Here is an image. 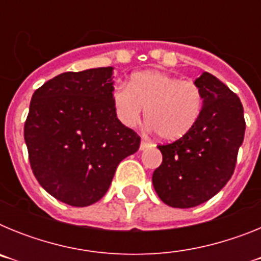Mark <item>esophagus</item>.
<instances>
[{
  "label": "esophagus",
  "instance_id": "obj_1",
  "mask_svg": "<svg viewBox=\"0 0 261 261\" xmlns=\"http://www.w3.org/2000/svg\"><path fill=\"white\" fill-rule=\"evenodd\" d=\"M151 146H153V145H151L150 142H147L146 140H144V138H142L141 145H140V149H141V150H145V149H147V147H151Z\"/></svg>",
  "mask_w": 261,
  "mask_h": 261
}]
</instances>
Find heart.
<instances>
[{"label":"heart","mask_w":261,"mask_h":261,"mask_svg":"<svg viewBox=\"0 0 261 261\" xmlns=\"http://www.w3.org/2000/svg\"><path fill=\"white\" fill-rule=\"evenodd\" d=\"M112 105L120 123L133 128L146 108L147 126L166 141L184 137L197 124L204 107L202 91L192 81L168 73L147 70L136 73L128 86L117 85Z\"/></svg>","instance_id":"obj_1"}]
</instances>
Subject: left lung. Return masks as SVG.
Masks as SVG:
<instances>
[{
	"label": "left lung",
	"instance_id": "obj_1",
	"mask_svg": "<svg viewBox=\"0 0 261 261\" xmlns=\"http://www.w3.org/2000/svg\"><path fill=\"white\" fill-rule=\"evenodd\" d=\"M195 84L204 96L201 116L184 137L158 145L163 161L153 172L156 195L172 208H193L220 192L234 172L244 138L243 106L237 94L208 71Z\"/></svg>",
	"mask_w": 261,
	"mask_h": 261
}]
</instances>
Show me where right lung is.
Segmentation results:
<instances>
[{
  "instance_id": "add662e5",
  "label": "right lung",
  "mask_w": 261,
  "mask_h": 261,
  "mask_svg": "<svg viewBox=\"0 0 261 261\" xmlns=\"http://www.w3.org/2000/svg\"><path fill=\"white\" fill-rule=\"evenodd\" d=\"M114 68L66 71L36 90L24 124L32 172L50 196L71 206L102 199L119 163L141 138L112 105Z\"/></svg>"
}]
</instances>
